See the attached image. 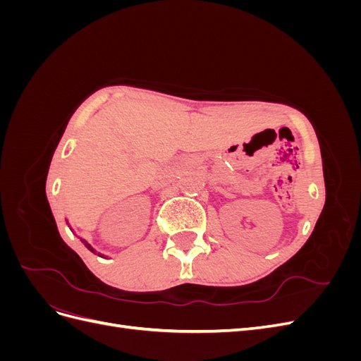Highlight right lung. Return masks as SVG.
Returning a JSON list of instances; mask_svg holds the SVG:
<instances>
[{
  "instance_id": "right-lung-1",
  "label": "right lung",
  "mask_w": 361,
  "mask_h": 361,
  "mask_svg": "<svg viewBox=\"0 0 361 361\" xmlns=\"http://www.w3.org/2000/svg\"><path fill=\"white\" fill-rule=\"evenodd\" d=\"M81 243H82V244H84V245H85L87 248H89V250L92 251V253H94V255H96V250H94V248H93V247H92V245H90L89 243H87V241H85V239H81ZM97 256H101V257H102L104 255H101V253H97Z\"/></svg>"
}]
</instances>
